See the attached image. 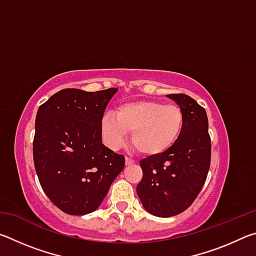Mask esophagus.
I'll return each instance as SVG.
<instances>
[{"label": "esophagus", "mask_w": 256, "mask_h": 256, "mask_svg": "<svg viewBox=\"0 0 256 256\" xmlns=\"http://www.w3.org/2000/svg\"><path fill=\"white\" fill-rule=\"evenodd\" d=\"M134 164V160L133 159L128 158V157L125 158V164H126V166H130V164Z\"/></svg>", "instance_id": "34e87169"}]
</instances>
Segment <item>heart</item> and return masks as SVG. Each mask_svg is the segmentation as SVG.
Returning <instances> with one entry per match:
<instances>
[{
  "instance_id": "b5f03b06",
  "label": "heart",
  "mask_w": 256,
  "mask_h": 256,
  "mask_svg": "<svg viewBox=\"0 0 256 256\" xmlns=\"http://www.w3.org/2000/svg\"><path fill=\"white\" fill-rule=\"evenodd\" d=\"M185 115L176 105H164L156 100H136L120 105L115 116L105 114L100 130L110 148H120L126 133L132 132V144L144 157L164 154L180 140Z\"/></svg>"
}]
</instances>
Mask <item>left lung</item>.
<instances>
[{"label":"left lung","instance_id":"obj_1","mask_svg":"<svg viewBox=\"0 0 256 256\" xmlns=\"http://www.w3.org/2000/svg\"><path fill=\"white\" fill-rule=\"evenodd\" d=\"M185 115L183 132L170 150L142 159L144 176L138 196L149 214L162 218L180 214L192 204L206 180L211 160V140L206 112L184 94H167Z\"/></svg>","mask_w":256,"mask_h":256}]
</instances>
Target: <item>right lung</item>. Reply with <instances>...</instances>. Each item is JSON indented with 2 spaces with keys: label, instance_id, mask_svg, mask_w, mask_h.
<instances>
[{
  "label": "right lung",
  "instance_id": "1",
  "mask_svg": "<svg viewBox=\"0 0 256 256\" xmlns=\"http://www.w3.org/2000/svg\"><path fill=\"white\" fill-rule=\"evenodd\" d=\"M118 90L63 89L38 108L34 168L46 196L66 214L96 210L125 166L124 156L102 142V118Z\"/></svg>",
  "mask_w": 256,
  "mask_h": 256
}]
</instances>
